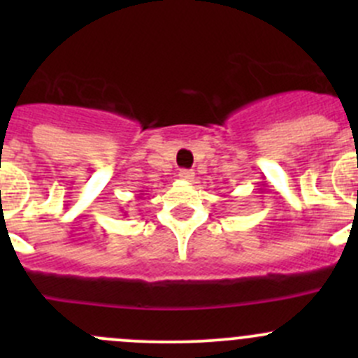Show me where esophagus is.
Returning a JSON list of instances; mask_svg holds the SVG:
<instances>
[{
	"instance_id": "34e87169",
	"label": "esophagus",
	"mask_w": 358,
	"mask_h": 358,
	"mask_svg": "<svg viewBox=\"0 0 358 358\" xmlns=\"http://www.w3.org/2000/svg\"><path fill=\"white\" fill-rule=\"evenodd\" d=\"M180 180H183V182H190V180L194 178V171L192 169H182V171L178 173Z\"/></svg>"
}]
</instances>
